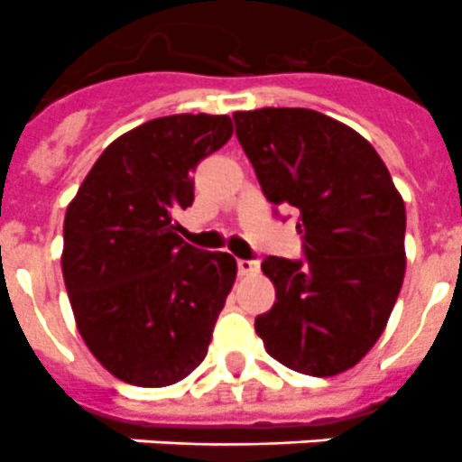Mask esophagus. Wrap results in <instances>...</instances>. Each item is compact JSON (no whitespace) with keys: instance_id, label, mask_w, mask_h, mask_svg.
<instances>
[{"instance_id":"1","label":"esophagus","mask_w":462,"mask_h":462,"mask_svg":"<svg viewBox=\"0 0 462 462\" xmlns=\"http://www.w3.org/2000/svg\"><path fill=\"white\" fill-rule=\"evenodd\" d=\"M259 271V261L254 259H238V273L240 275H250V273Z\"/></svg>"}]
</instances>
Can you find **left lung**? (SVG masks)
Wrapping results in <instances>:
<instances>
[{"label":"left lung","mask_w":462,"mask_h":462,"mask_svg":"<svg viewBox=\"0 0 462 462\" xmlns=\"http://www.w3.org/2000/svg\"><path fill=\"white\" fill-rule=\"evenodd\" d=\"M234 122L261 189L275 212H298L303 238V259L261 263L275 303L256 333L296 373H345L379 340L402 287L405 203L373 145L324 113L256 108Z\"/></svg>","instance_id":"8db88e82"}]
</instances>
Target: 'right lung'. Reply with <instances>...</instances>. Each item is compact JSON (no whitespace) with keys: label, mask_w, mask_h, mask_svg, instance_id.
Listing matches in <instances>:
<instances>
[{"label":"right lung","mask_w":462,"mask_h":462,"mask_svg":"<svg viewBox=\"0 0 462 462\" xmlns=\"http://www.w3.org/2000/svg\"><path fill=\"white\" fill-rule=\"evenodd\" d=\"M228 116L154 117L104 150L69 203L62 273L89 352L117 379L157 389L201 365L236 259L175 234L199 162L231 138Z\"/></svg>","instance_id":"add662e5"}]
</instances>
